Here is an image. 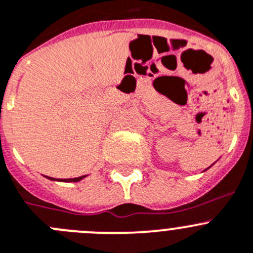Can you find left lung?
Here are the masks:
<instances>
[{
  "label": "left lung",
  "instance_id": "left-lung-1",
  "mask_svg": "<svg viewBox=\"0 0 253 253\" xmlns=\"http://www.w3.org/2000/svg\"><path fill=\"white\" fill-rule=\"evenodd\" d=\"M213 164H214V163H213ZM213 164H212V166H213ZM212 166H211V167H212ZM211 167H208V168H207V169H210V168H211ZM207 169H205V170H203V172H206V170H207Z\"/></svg>",
  "mask_w": 253,
  "mask_h": 253
}]
</instances>
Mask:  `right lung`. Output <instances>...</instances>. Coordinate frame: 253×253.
<instances>
[{"mask_svg":"<svg viewBox=\"0 0 253 253\" xmlns=\"http://www.w3.org/2000/svg\"><path fill=\"white\" fill-rule=\"evenodd\" d=\"M86 177H87V174L81 175V177H78V178H69V179H56V178H51V177H46V178L50 180H56V182H80L81 179H84V178H86Z\"/></svg>","mask_w":253,"mask_h":253,"instance_id":"obj_1","label":"right lung"}]
</instances>
